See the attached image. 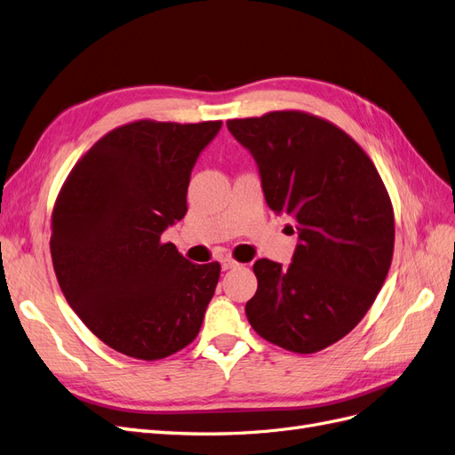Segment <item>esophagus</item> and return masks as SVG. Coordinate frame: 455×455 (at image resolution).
<instances>
[{
    "label": "esophagus",
    "instance_id": "obj_1",
    "mask_svg": "<svg viewBox=\"0 0 455 455\" xmlns=\"http://www.w3.org/2000/svg\"><path fill=\"white\" fill-rule=\"evenodd\" d=\"M235 267H238V263L232 257L227 255V257L220 259V268H223V270H230V268H235Z\"/></svg>",
    "mask_w": 455,
    "mask_h": 455
}]
</instances>
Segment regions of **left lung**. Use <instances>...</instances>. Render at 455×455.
I'll list each match as a JSON object with an SVG mask.
<instances>
[{
	"label": "left lung",
	"mask_w": 455,
	"mask_h": 455,
	"mask_svg": "<svg viewBox=\"0 0 455 455\" xmlns=\"http://www.w3.org/2000/svg\"><path fill=\"white\" fill-rule=\"evenodd\" d=\"M227 127L251 152L268 207L291 217L299 238L288 267L255 261L245 316L263 339L318 353L355 330L381 290L395 250L391 198L368 154L318 116L280 110Z\"/></svg>",
	"instance_id": "obj_1"
}]
</instances>
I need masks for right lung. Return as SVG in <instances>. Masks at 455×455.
I'll use <instances>...</instances> for the list:
<instances>
[{"mask_svg":"<svg viewBox=\"0 0 455 455\" xmlns=\"http://www.w3.org/2000/svg\"><path fill=\"white\" fill-rule=\"evenodd\" d=\"M223 122L139 120L112 129L74 165L51 217V257L74 313L139 360L190 345L220 265H194L162 232L187 213L200 152Z\"/></svg>","mask_w":455,"mask_h":455,"instance_id":"obj_1","label":"right lung"}]
</instances>
